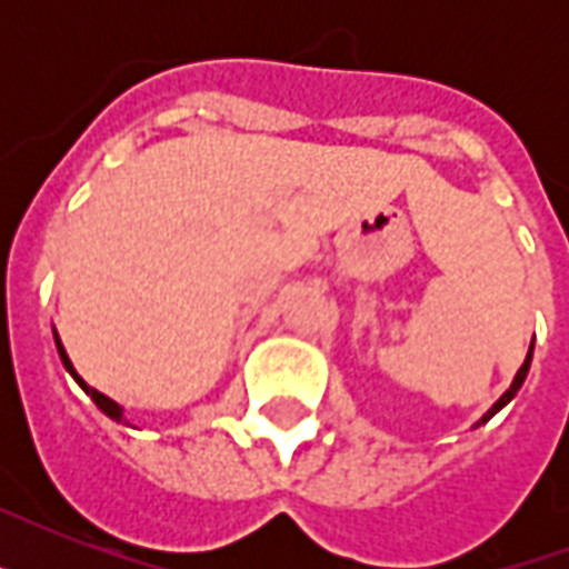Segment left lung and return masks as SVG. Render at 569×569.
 Segmentation results:
<instances>
[{
    "instance_id": "left-lung-1",
    "label": "left lung",
    "mask_w": 569,
    "mask_h": 569,
    "mask_svg": "<svg viewBox=\"0 0 569 569\" xmlns=\"http://www.w3.org/2000/svg\"><path fill=\"white\" fill-rule=\"evenodd\" d=\"M531 351H535V342H531V348H529V355H526V363L520 366V372H517V378H513V383L508 389H505V396L499 398V401H496L493 407H490V410H487L485 416H481V422H487V419H490V416H496L499 413V410H502L505 405H508V401H511L513 396H517V389L522 387V380H526V375H529V366H531ZM478 422V425H481Z\"/></svg>"
}]
</instances>
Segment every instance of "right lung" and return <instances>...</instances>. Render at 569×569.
<instances>
[{
    "mask_svg": "<svg viewBox=\"0 0 569 569\" xmlns=\"http://www.w3.org/2000/svg\"><path fill=\"white\" fill-rule=\"evenodd\" d=\"M56 346H58V355H61V363H64V369L70 375H73L76 383H79V387H82L84 392H88V396L93 398V405L100 407L102 413L109 416V419H114V422H123V407H120L118 401H111L109 396H102V392H97V389H93V387H88V383H84V380L79 378V372H76L73 363H70V357H67V351H64V346H61V339H58V333H56Z\"/></svg>",
    "mask_w": 569,
    "mask_h": 569,
    "instance_id": "obj_1",
    "label": "right lung"
}]
</instances>
